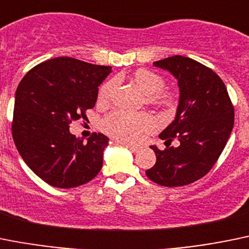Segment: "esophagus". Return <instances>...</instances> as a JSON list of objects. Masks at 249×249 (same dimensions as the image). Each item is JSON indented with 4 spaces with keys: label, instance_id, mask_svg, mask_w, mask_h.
Returning a JSON list of instances; mask_svg holds the SVG:
<instances>
[{
    "label": "esophagus",
    "instance_id": "esophagus-1",
    "mask_svg": "<svg viewBox=\"0 0 249 249\" xmlns=\"http://www.w3.org/2000/svg\"><path fill=\"white\" fill-rule=\"evenodd\" d=\"M122 143V145H124L125 147H127L129 148L130 151H132V152H138L139 150H140V147H139V146H136V145H132V143H130V142H120Z\"/></svg>",
    "mask_w": 249,
    "mask_h": 249
}]
</instances>
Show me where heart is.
Instances as JSON below:
<instances>
[{
    "label": "heart",
    "mask_w": 249,
    "mask_h": 249,
    "mask_svg": "<svg viewBox=\"0 0 249 249\" xmlns=\"http://www.w3.org/2000/svg\"><path fill=\"white\" fill-rule=\"evenodd\" d=\"M134 81L138 87L147 96V103L160 108L172 109L176 104V97L171 92H163L164 80L160 75L148 70H138L134 73ZM117 81L110 80L99 89V99L107 101L110 97ZM103 130L113 138L124 142H139L147 132L156 126L155 119L150 114H130L115 110L108 114L102 122Z\"/></svg>",
    "instance_id": "b5f03b06"
}]
</instances>
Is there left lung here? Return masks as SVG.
Here are the masks:
<instances>
[{
	"instance_id": "obj_1",
	"label": "left lung",
	"mask_w": 249,
	"mask_h": 249,
	"mask_svg": "<svg viewBox=\"0 0 249 249\" xmlns=\"http://www.w3.org/2000/svg\"><path fill=\"white\" fill-rule=\"evenodd\" d=\"M153 65L177 78L179 103L174 120L160 134L167 147L150 146L156 163L146 176L163 187H182L203 178L216 163L233 127V106L221 78L200 62L176 55ZM174 138L178 148L169 146Z\"/></svg>"
}]
</instances>
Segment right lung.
<instances>
[{"mask_svg": "<svg viewBox=\"0 0 249 249\" xmlns=\"http://www.w3.org/2000/svg\"><path fill=\"white\" fill-rule=\"evenodd\" d=\"M110 72V66L55 57L28 71L18 85L13 141L23 161L48 184L75 188L102 169L109 139L94 132L86 143L70 132V124L87 118Z\"/></svg>", "mask_w": 249, "mask_h": 249, "instance_id": "obj_1", "label": "right lung"}]
</instances>
